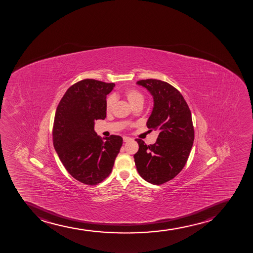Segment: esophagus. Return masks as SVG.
Returning a JSON list of instances; mask_svg holds the SVG:
<instances>
[{"instance_id": "34e87169", "label": "esophagus", "mask_w": 253, "mask_h": 253, "mask_svg": "<svg viewBox=\"0 0 253 253\" xmlns=\"http://www.w3.org/2000/svg\"><path fill=\"white\" fill-rule=\"evenodd\" d=\"M130 141V137H127V136H124V137H123V141H124V142H127V141Z\"/></svg>"}]
</instances>
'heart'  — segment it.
I'll list each match as a JSON object with an SVG mask.
<instances>
[{"label": "heart", "mask_w": 253, "mask_h": 253, "mask_svg": "<svg viewBox=\"0 0 253 253\" xmlns=\"http://www.w3.org/2000/svg\"><path fill=\"white\" fill-rule=\"evenodd\" d=\"M124 96L126 99V101L129 102L131 107H136L137 105H141L144 102L143 94L140 92L139 90H135V89H128L125 90L124 92ZM115 100L112 96H110L107 101V111L111 112L114 105Z\"/></svg>", "instance_id": "1"}]
</instances>
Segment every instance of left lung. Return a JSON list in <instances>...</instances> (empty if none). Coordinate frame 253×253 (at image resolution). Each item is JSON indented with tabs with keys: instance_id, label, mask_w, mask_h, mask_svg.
I'll use <instances>...</instances> for the list:
<instances>
[{
	"instance_id": "left-lung-1",
	"label": "left lung",
	"mask_w": 253,
	"mask_h": 253,
	"mask_svg": "<svg viewBox=\"0 0 253 253\" xmlns=\"http://www.w3.org/2000/svg\"><path fill=\"white\" fill-rule=\"evenodd\" d=\"M136 84L153 97L146 126L159 135L150 146L136 139L139 150L134 155L135 164L145 181L161 185L174 178L186 165L194 141L192 113L182 95L169 83L147 79Z\"/></svg>"
}]
</instances>
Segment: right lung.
<instances>
[{"label": "right lung", "instance_id": "right-lung-1", "mask_svg": "<svg viewBox=\"0 0 253 253\" xmlns=\"http://www.w3.org/2000/svg\"><path fill=\"white\" fill-rule=\"evenodd\" d=\"M114 83L85 79L72 85L61 98L54 118V148L77 181L96 185L112 172L123 146L120 136L105 141L94 130L95 121L107 117V96Z\"/></svg>", "mask_w": 253, "mask_h": 253}]
</instances>
